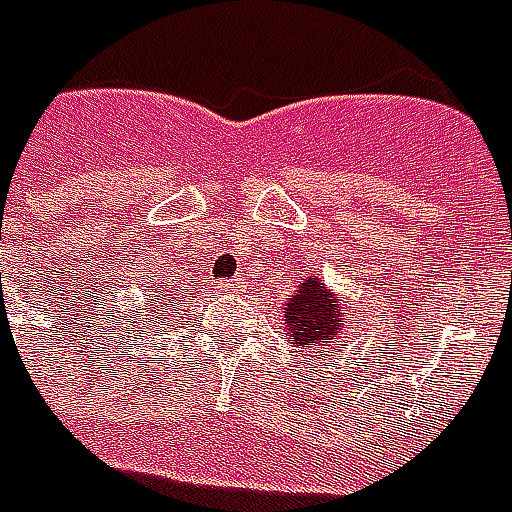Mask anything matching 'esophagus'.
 Wrapping results in <instances>:
<instances>
[{
	"label": "esophagus",
	"instance_id": "1",
	"mask_svg": "<svg viewBox=\"0 0 512 512\" xmlns=\"http://www.w3.org/2000/svg\"><path fill=\"white\" fill-rule=\"evenodd\" d=\"M239 284H242V278H231V284H226V292H237Z\"/></svg>",
	"mask_w": 512,
	"mask_h": 512
}]
</instances>
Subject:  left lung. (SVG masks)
<instances>
[{
    "instance_id": "8db88e82",
    "label": "left lung",
    "mask_w": 512,
    "mask_h": 512,
    "mask_svg": "<svg viewBox=\"0 0 512 512\" xmlns=\"http://www.w3.org/2000/svg\"><path fill=\"white\" fill-rule=\"evenodd\" d=\"M284 331H289L297 347L320 344L322 339L342 331V308L317 278H308L306 284L289 297L284 311Z\"/></svg>"
}]
</instances>
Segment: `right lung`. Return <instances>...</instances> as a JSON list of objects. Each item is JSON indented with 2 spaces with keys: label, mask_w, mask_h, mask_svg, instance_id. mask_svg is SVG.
I'll list each match as a JSON object with an SVG mask.
<instances>
[{
  "label": "right lung",
  "mask_w": 512,
  "mask_h": 512,
  "mask_svg": "<svg viewBox=\"0 0 512 512\" xmlns=\"http://www.w3.org/2000/svg\"><path fill=\"white\" fill-rule=\"evenodd\" d=\"M162 292H168V286H162ZM157 300L159 303H168V300H165V295H157ZM157 311H159V306H157Z\"/></svg>",
  "instance_id": "obj_1"
}]
</instances>
